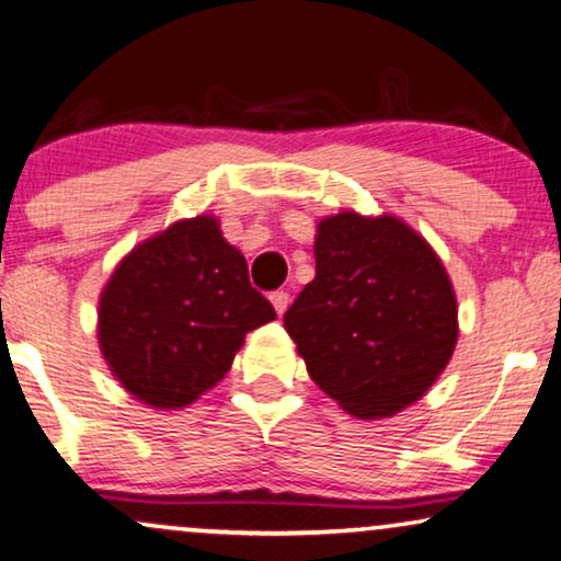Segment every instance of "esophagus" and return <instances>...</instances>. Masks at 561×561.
Instances as JSON below:
<instances>
[{
	"label": "esophagus",
	"mask_w": 561,
	"mask_h": 561,
	"mask_svg": "<svg viewBox=\"0 0 561 561\" xmlns=\"http://www.w3.org/2000/svg\"><path fill=\"white\" fill-rule=\"evenodd\" d=\"M268 300H272L276 316H285V310H287V305H289V295L287 293H282V289H279V293L268 295Z\"/></svg>",
	"instance_id": "obj_1"
}]
</instances>
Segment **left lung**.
I'll return each mask as SVG.
<instances>
[{"instance_id":"obj_1","label":"left lung","mask_w":561,"mask_h":561,"mask_svg":"<svg viewBox=\"0 0 561 561\" xmlns=\"http://www.w3.org/2000/svg\"><path fill=\"white\" fill-rule=\"evenodd\" d=\"M457 295L442 259L394 215L354 210L318 222L316 279L285 328L320 390L356 417L421 400L459 339Z\"/></svg>"}]
</instances>
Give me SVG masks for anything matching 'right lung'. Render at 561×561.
Instances as JSON below:
<instances>
[{
  "instance_id": "add662e5",
  "label": "right lung",
  "mask_w": 561,
  "mask_h": 561,
  "mask_svg": "<svg viewBox=\"0 0 561 561\" xmlns=\"http://www.w3.org/2000/svg\"><path fill=\"white\" fill-rule=\"evenodd\" d=\"M276 312L213 215L179 220L119 261L100 297V348L144 405L186 408L226 377L245 333Z\"/></svg>"
}]
</instances>
